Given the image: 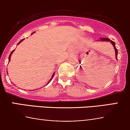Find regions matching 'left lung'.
<instances>
[{
  "instance_id": "8db88e82",
  "label": "left lung",
  "mask_w": 130,
  "mask_h": 130,
  "mask_svg": "<svg viewBox=\"0 0 130 130\" xmlns=\"http://www.w3.org/2000/svg\"><path fill=\"white\" fill-rule=\"evenodd\" d=\"M100 41H109L111 42V43H112V44L114 46V48H115V54H116V60H117L118 58V50L116 49V46H115V43L114 41H112L110 40L109 38H101L100 39Z\"/></svg>"
}]
</instances>
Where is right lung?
<instances>
[{"label":"right lung","mask_w":130,"mask_h":130,"mask_svg":"<svg viewBox=\"0 0 130 130\" xmlns=\"http://www.w3.org/2000/svg\"><path fill=\"white\" fill-rule=\"evenodd\" d=\"M32 34H33V32H32ZM24 40V39H23V40H21L20 41H19V43H18V44H19V43H21V41H23V40ZM14 50H13L12 51V52H11V53H10V55H9V61H10V57H11V55H12V53H13V52H14ZM54 73H53V75H52V78H51V79L50 80H49V82H48V83H49V82H50V81L51 80H52V78H53V76H54Z\"/></svg>","instance_id":"add662e5"}]
</instances>
